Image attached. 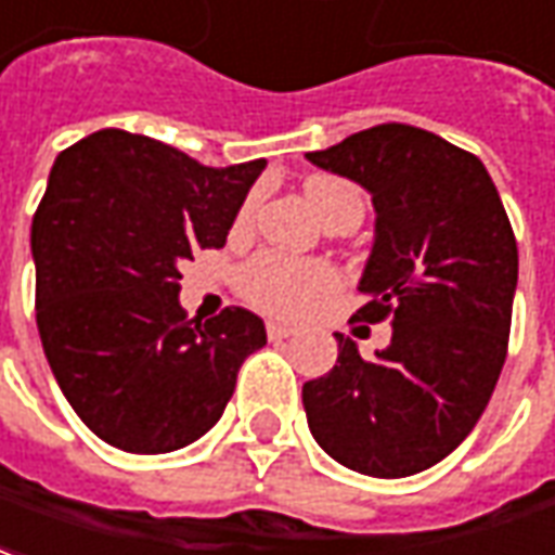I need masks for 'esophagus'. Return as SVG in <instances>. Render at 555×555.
Instances as JSON below:
<instances>
[{"mask_svg": "<svg viewBox=\"0 0 555 555\" xmlns=\"http://www.w3.org/2000/svg\"><path fill=\"white\" fill-rule=\"evenodd\" d=\"M266 332H269L271 340H286V337H293V334H296V328H293V325H284V322H269V325H266Z\"/></svg>", "mask_w": 555, "mask_h": 555, "instance_id": "1", "label": "esophagus"}]
</instances>
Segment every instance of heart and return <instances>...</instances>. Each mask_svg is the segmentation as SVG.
<instances>
[{"label": "heart", "instance_id": "1", "mask_svg": "<svg viewBox=\"0 0 555 555\" xmlns=\"http://www.w3.org/2000/svg\"><path fill=\"white\" fill-rule=\"evenodd\" d=\"M308 199L322 221L340 215L349 206H361V194L352 184L340 179H322V176L308 182ZM254 211H257V194H250L242 203L235 223L238 227L250 223ZM235 284L247 305L274 317H298L337 289V271L320 259H298L278 254V250H266L247 259L238 269Z\"/></svg>", "mask_w": 555, "mask_h": 555}]
</instances>
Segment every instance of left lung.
Wrapping results in <instances>:
<instances>
[{
  "instance_id": "left-lung-1",
  "label": "left lung",
  "mask_w": 555,
  "mask_h": 555,
  "mask_svg": "<svg viewBox=\"0 0 555 555\" xmlns=\"http://www.w3.org/2000/svg\"><path fill=\"white\" fill-rule=\"evenodd\" d=\"M373 196L376 235L356 320L391 322L376 359L337 337V364L301 388L308 427L340 466L373 478L430 469L473 434L505 364L517 242L485 164L388 121L308 152Z\"/></svg>"
}]
</instances>
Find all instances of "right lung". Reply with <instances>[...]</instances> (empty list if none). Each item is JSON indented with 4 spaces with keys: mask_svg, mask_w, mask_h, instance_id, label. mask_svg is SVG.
Segmentation results:
<instances>
[{
    "mask_svg": "<svg viewBox=\"0 0 555 555\" xmlns=\"http://www.w3.org/2000/svg\"><path fill=\"white\" fill-rule=\"evenodd\" d=\"M266 160L203 167L119 128L59 152L35 211V320L80 422L128 454H167L208 434L242 361L266 344L245 308L188 320L179 262L223 247Z\"/></svg>",
    "mask_w": 555,
    "mask_h": 555,
    "instance_id": "right-lung-1",
    "label": "right lung"
}]
</instances>
